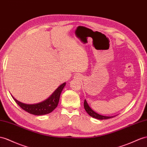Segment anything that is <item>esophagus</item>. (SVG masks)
<instances>
[{"instance_id":"obj_1","label":"esophagus","mask_w":147,"mask_h":147,"mask_svg":"<svg viewBox=\"0 0 147 147\" xmlns=\"http://www.w3.org/2000/svg\"><path fill=\"white\" fill-rule=\"evenodd\" d=\"M75 78H76V80H80L81 77L80 74H76V76H75Z\"/></svg>"}]
</instances>
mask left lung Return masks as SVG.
I'll use <instances>...</instances> for the list:
<instances>
[{"instance_id": "left-lung-1", "label": "left lung", "mask_w": 147, "mask_h": 147, "mask_svg": "<svg viewBox=\"0 0 147 147\" xmlns=\"http://www.w3.org/2000/svg\"><path fill=\"white\" fill-rule=\"evenodd\" d=\"M84 107L86 111L87 112L88 114L90 115L92 117L94 118H96L97 119H99V120H104V119H111L114 117L115 116H111V117H109V116H104V115H100L99 114H97L96 112L94 111L92 109L89 107V105L87 103V101L86 100V99L84 100Z\"/></svg>"}]
</instances>
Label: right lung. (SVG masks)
<instances>
[{"mask_svg":"<svg viewBox=\"0 0 147 147\" xmlns=\"http://www.w3.org/2000/svg\"><path fill=\"white\" fill-rule=\"evenodd\" d=\"M65 85V82L63 83L55 90V92L48 99L37 104H27L22 103L14 98L12 96L18 106L26 112L35 115H45L50 114L58 106L60 95Z\"/></svg>","mask_w":147,"mask_h":147,"instance_id":"obj_1","label":"right lung"}]
</instances>
